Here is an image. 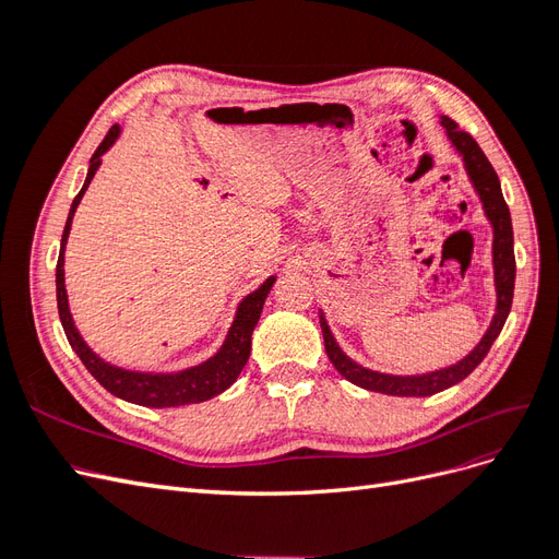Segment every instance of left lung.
<instances>
[{"label": "left lung", "instance_id": "1", "mask_svg": "<svg viewBox=\"0 0 559 559\" xmlns=\"http://www.w3.org/2000/svg\"><path fill=\"white\" fill-rule=\"evenodd\" d=\"M443 128L448 130V138L454 144V148L460 151L466 173L476 186V191L483 200V210L489 218V224L495 228V245H492V261H495V286H497V312L492 317V324H489L487 333L483 335V341L476 345V349H471V354L462 361H456L454 366L433 370V373L425 376H386V373H376V370H368L359 364H354L347 354L337 347L335 337L331 335V329L326 324L324 314L319 317L321 333H324V347L331 364L335 366L337 373H341L345 380L352 384H357L361 389H370V392H380L389 396H431L443 392V389L462 382L468 378L473 370L478 368V364L487 357L489 347L499 337L506 317L511 312V302H513V289H515V253H513V224H511V212L509 205H506L503 193H501V183L495 173L492 163L487 160L483 154V148L478 142L471 138L468 132L460 130L452 118L443 116L441 118Z\"/></svg>", "mask_w": 559, "mask_h": 559}]
</instances>
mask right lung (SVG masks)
<instances>
[{
  "mask_svg": "<svg viewBox=\"0 0 559 559\" xmlns=\"http://www.w3.org/2000/svg\"><path fill=\"white\" fill-rule=\"evenodd\" d=\"M116 138H118V126H111V130L107 132V138L103 140V144L95 148V154L91 158L86 183H83V189L74 198L70 216H67V224H64L62 242H60V257H58V267H56L58 314H60V321H62V329H64V335H67V341H70L72 349L79 354V359L83 361V366L88 368V373L114 396L130 401V403H138V405H146V408H175V405L202 403V401H207L216 394L226 392V389L235 380H238L240 370L245 368V364L249 359L253 326L259 324L265 296L270 294V289H273L275 277L265 280L257 292L249 294L240 302L238 314H235V321H233V326L228 331L224 347L218 349L214 357L207 359L205 364H200L195 368H186V370H181V373L151 376V373H132V370L116 368V366L99 359L97 354L86 343H83V337L79 335L74 321H72L70 308H67L62 265H64L67 235H70V228H72V216L79 207L83 193H86L91 179L95 177L99 163H103V154L116 142Z\"/></svg>",
  "mask_w": 559,
  "mask_h": 559,
  "instance_id": "1",
  "label": "right lung"
}]
</instances>
